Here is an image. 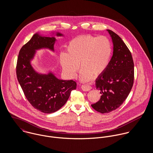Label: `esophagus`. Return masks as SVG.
<instances>
[{"mask_svg": "<svg viewBox=\"0 0 153 153\" xmlns=\"http://www.w3.org/2000/svg\"><path fill=\"white\" fill-rule=\"evenodd\" d=\"M81 88L84 91H88L92 89V87L89 85L85 84V85H82L81 86Z\"/></svg>", "mask_w": 153, "mask_h": 153, "instance_id": "1", "label": "esophagus"}]
</instances>
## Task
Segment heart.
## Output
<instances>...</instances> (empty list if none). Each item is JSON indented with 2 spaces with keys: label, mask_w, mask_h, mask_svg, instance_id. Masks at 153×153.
<instances>
[{
  "label": "heart",
  "mask_w": 153,
  "mask_h": 153,
  "mask_svg": "<svg viewBox=\"0 0 153 153\" xmlns=\"http://www.w3.org/2000/svg\"><path fill=\"white\" fill-rule=\"evenodd\" d=\"M66 52V54L61 55V62L67 75L75 77L79 65L80 78L88 81L92 78H97L106 71L112 47L107 37L86 35L72 39L68 44Z\"/></svg>",
  "instance_id": "obj_1"
}]
</instances>
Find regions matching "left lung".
Instances as JSON below:
<instances>
[{
	"instance_id": "8db88e82",
	"label": "left lung",
	"mask_w": 153,
	"mask_h": 153,
	"mask_svg": "<svg viewBox=\"0 0 153 153\" xmlns=\"http://www.w3.org/2000/svg\"><path fill=\"white\" fill-rule=\"evenodd\" d=\"M113 42V55L106 71L95 81L101 94L92 107L102 114L119 108L128 96L134 83V68L131 52L121 38L107 30Z\"/></svg>"
}]
</instances>
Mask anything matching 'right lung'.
I'll return each mask as SVG.
<instances>
[{
    "mask_svg": "<svg viewBox=\"0 0 153 153\" xmlns=\"http://www.w3.org/2000/svg\"><path fill=\"white\" fill-rule=\"evenodd\" d=\"M58 36L62 34L58 33ZM54 37H42L35 34L20 50L16 64L18 82L27 101L35 109L49 114L65 105L71 92L76 88L73 80L56 78L52 73L41 75L36 72L30 64L35 50L47 48L53 51Z\"/></svg>",
    "mask_w": 153,
    "mask_h": 153,
    "instance_id": "add662e5",
    "label": "right lung"
}]
</instances>
